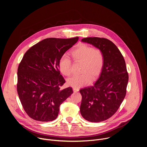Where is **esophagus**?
Instances as JSON below:
<instances>
[{"mask_svg": "<svg viewBox=\"0 0 147 147\" xmlns=\"http://www.w3.org/2000/svg\"><path fill=\"white\" fill-rule=\"evenodd\" d=\"M73 90L74 92H77V91H79V89H78V88H76V87H73Z\"/></svg>", "mask_w": 147, "mask_h": 147, "instance_id": "34e87169", "label": "esophagus"}]
</instances>
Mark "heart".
Masks as SVG:
<instances>
[{
  "label": "heart",
  "mask_w": 147,
  "mask_h": 147,
  "mask_svg": "<svg viewBox=\"0 0 147 147\" xmlns=\"http://www.w3.org/2000/svg\"><path fill=\"white\" fill-rule=\"evenodd\" d=\"M71 55L74 61L82 63L80 71L82 74L68 78L67 85L76 88L82 87L88 84L91 80H95L101 73L104 65V56L100 49L81 44L71 52ZM58 66L63 74L71 75V61L67 56L64 55L60 59Z\"/></svg>",
  "instance_id": "obj_1"
}]
</instances>
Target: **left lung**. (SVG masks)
Wrapping results in <instances>:
<instances>
[{
    "label": "left lung",
    "mask_w": 147,
    "mask_h": 147,
    "mask_svg": "<svg viewBox=\"0 0 147 147\" xmlns=\"http://www.w3.org/2000/svg\"><path fill=\"white\" fill-rule=\"evenodd\" d=\"M102 51L104 65L93 86L81 88L80 113L91 122H100L112 117L126 94L129 81L125 60L117 47L108 39L89 37L81 39Z\"/></svg>",
    "instance_id": "1"
}]
</instances>
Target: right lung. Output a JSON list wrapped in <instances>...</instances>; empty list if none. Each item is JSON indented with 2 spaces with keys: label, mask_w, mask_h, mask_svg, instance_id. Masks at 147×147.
<instances>
[{
  "label": "right lung",
  "mask_w": 147,
  "mask_h": 147,
  "mask_svg": "<svg viewBox=\"0 0 147 147\" xmlns=\"http://www.w3.org/2000/svg\"><path fill=\"white\" fill-rule=\"evenodd\" d=\"M78 38L45 39L24 54L17 70V89L24 111L32 119L55 120L60 104L73 93L71 87L60 89L65 80L58 63Z\"/></svg>",
  "instance_id": "1"
}]
</instances>
